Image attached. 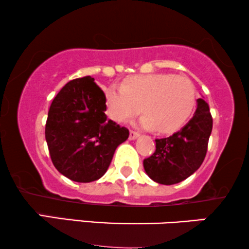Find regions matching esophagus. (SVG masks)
<instances>
[{"label":"esophagus","mask_w":249,"mask_h":249,"mask_svg":"<svg viewBox=\"0 0 249 249\" xmlns=\"http://www.w3.org/2000/svg\"><path fill=\"white\" fill-rule=\"evenodd\" d=\"M138 137H139V134L134 130H131L130 134H129V139H130V141H134V139L138 138Z\"/></svg>","instance_id":"1"}]
</instances>
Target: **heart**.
I'll list each match as a JSON object with an SVG mask.
<instances>
[{"instance_id":"b5f03b06","label":"heart","mask_w":249,"mask_h":249,"mask_svg":"<svg viewBox=\"0 0 249 249\" xmlns=\"http://www.w3.org/2000/svg\"><path fill=\"white\" fill-rule=\"evenodd\" d=\"M104 100L107 114L118 124L142 110L141 127L172 132L181 128L192 114L196 89L185 76L147 74L131 78L124 86L112 85L105 90Z\"/></svg>"}]
</instances>
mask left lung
I'll return each instance as SVG.
<instances>
[{"instance_id":"1","label":"left lung","mask_w":249,"mask_h":249,"mask_svg":"<svg viewBox=\"0 0 249 249\" xmlns=\"http://www.w3.org/2000/svg\"><path fill=\"white\" fill-rule=\"evenodd\" d=\"M213 119L209 104L197 100V108L185 127L166 138L155 139L154 154L144 160L147 176L161 185H175L197 171L205 159Z\"/></svg>"}]
</instances>
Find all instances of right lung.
<instances>
[{"label": "right lung", "mask_w": 249, "mask_h": 249, "mask_svg": "<svg viewBox=\"0 0 249 249\" xmlns=\"http://www.w3.org/2000/svg\"><path fill=\"white\" fill-rule=\"evenodd\" d=\"M104 91L89 76L68 83L51 104L45 138L54 166L76 182L104 176L129 130L108 120Z\"/></svg>", "instance_id": "right-lung-1"}]
</instances>
